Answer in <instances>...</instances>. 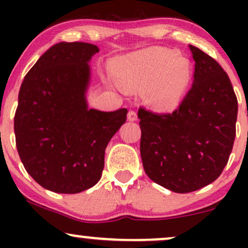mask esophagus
Segmentation results:
<instances>
[{
	"label": "esophagus",
	"instance_id": "1",
	"mask_svg": "<svg viewBox=\"0 0 248 248\" xmlns=\"http://www.w3.org/2000/svg\"><path fill=\"white\" fill-rule=\"evenodd\" d=\"M127 118L129 121H136L138 120V114H136V112H134V110H129L127 114Z\"/></svg>",
	"mask_w": 248,
	"mask_h": 248
}]
</instances>
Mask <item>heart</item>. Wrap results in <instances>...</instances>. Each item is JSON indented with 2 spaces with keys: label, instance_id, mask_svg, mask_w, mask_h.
Returning a JSON list of instances; mask_svg holds the SVG:
<instances>
[{
  "label": "heart",
  "instance_id": "b5f03b06",
  "mask_svg": "<svg viewBox=\"0 0 248 248\" xmlns=\"http://www.w3.org/2000/svg\"><path fill=\"white\" fill-rule=\"evenodd\" d=\"M190 81V64L172 51L148 49L124 57L118 62L115 86L140 90L147 86L146 98L162 112L175 109L186 95Z\"/></svg>",
  "mask_w": 248,
  "mask_h": 248
}]
</instances>
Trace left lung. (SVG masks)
I'll return each mask as SVG.
<instances>
[{"mask_svg": "<svg viewBox=\"0 0 248 248\" xmlns=\"http://www.w3.org/2000/svg\"><path fill=\"white\" fill-rule=\"evenodd\" d=\"M195 61L191 90L176 110L140 108V152L153 182L177 193L216 181L235 138L238 101L229 76L212 57L189 45Z\"/></svg>", "mask_w": 248, "mask_h": 248, "instance_id": "1", "label": "left lung"}]
</instances>
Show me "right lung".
Wrapping results in <instances>:
<instances>
[{"label": "right lung", "mask_w": 248, "mask_h": 248, "mask_svg": "<svg viewBox=\"0 0 248 248\" xmlns=\"http://www.w3.org/2000/svg\"><path fill=\"white\" fill-rule=\"evenodd\" d=\"M99 47L61 42L25 76L18 93L14 129L28 173L58 193H78L101 178L108 142L126 122V108H88L91 58Z\"/></svg>", "instance_id": "obj_1"}]
</instances>
